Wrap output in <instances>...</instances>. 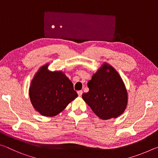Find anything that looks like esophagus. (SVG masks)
I'll use <instances>...</instances> for the list:
<instances>
[{
	"instance_id": "obj_1",
	"label": "esophagus",
	"mask_w": 158,
	"mask_h": 158,
	"mask_svg": "<svg viewBox=\"0 0 158 158\" xmlns=\"http://www.w3.org/2000/svg\"><path fill=\"white\" fill-rule=\"evenodd\" d=\"M77 93H78V95H79V97H81V96L83 94V91H82V90H79V91L77 92Z\"/></svg>"
}]
</instances>
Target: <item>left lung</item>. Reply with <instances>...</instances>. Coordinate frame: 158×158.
<instances>
[{
  "label": "left lung",
  "instance_id": "left-lung-1",
  "mask_svg": "<svg viewBox=\"0 0 158 158\" xmlns=\"http://www.w3.org/2000/svg\"><path fill=\"white\" fill-rule=\"evenodd\" d=\"M89 91L82 98L102 120L116 118L124 113L128 102L125 85L111 65L103 63L88 82Z\"/></svg>",
  "mask_w": 158,
  "mask_h": 158
}]
</instances>
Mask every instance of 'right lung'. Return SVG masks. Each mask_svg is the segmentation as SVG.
Wrapping results in <instances>:
<instances>
[{
    "label": "right lung",
    "instance_id": "1",
    "mask_svg": "<svg viewBox=\"0 0 158 158\" xmlns=\"http://www.w3.org/2000/svg\"><path fill=\"white\" fill-rule=\"evenodd\" d=\"M49 65L41 66L35 74L29 88V98L35 110L42 116L53 117L63 111L78 95L65 73L51 71Z\"/></svg>",
    "mask_w": 158,
    "mask_h": 158
}]
</instances>
